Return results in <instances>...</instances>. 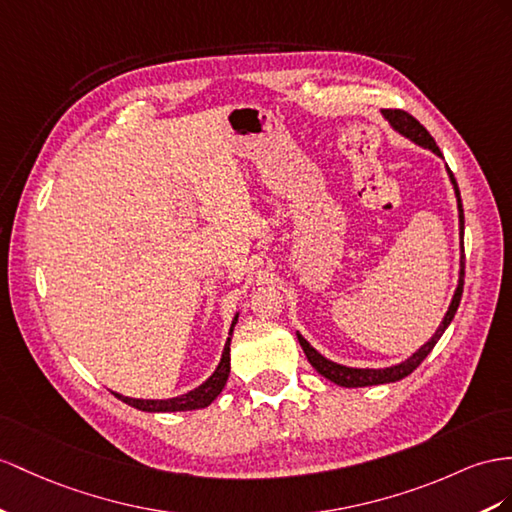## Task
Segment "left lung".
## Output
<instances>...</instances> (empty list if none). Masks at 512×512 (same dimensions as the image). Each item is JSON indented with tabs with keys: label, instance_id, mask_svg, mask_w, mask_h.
Returning a JSON list of instances; mask_svg holds the SVG:
<instances>
[{
	"label": "left lung",
	"instance_id": "8db88e82",
	"mask_svg": "<svg viewBox=\"0 0 512 512\" xmlns=\"http://www.w3.org/2000/svg\"><path fill=\"white\" fill-rule=\"evenodd\" d=\"M385 116V121L391 125L393 131H398L400 136H404L406 140L415 142L417 147L422 149H428L435 155L443 157L437 142L432 140V136L426 131L424 125H419V121H415L411 114H406L404 110H383L381 112ZM445 173H448L450 177V183L454 188V196H456V209H458V238H461V261H458V283H456V290L452 294V300L448 305V311H445L443 320L439 322L437 331L432 333V337L428 339L426 344L419 346L411 357H406L404 361L396 363V365H389V368H348V365H342V363H335L331 359H326L324 355H320V352L313 348L307 339L300 335L296 331V337L300 346H303L305 355L309 359V363L316 368L318 374H322L324 378H329L331 383L339 385V387H372V385H387V383H396V381H402L404 376H409L419 363H422L428 355L430 350L435 348V344L441 339V335L445 333V329H448L450 322L454 320V313L458 309V303H461V296H463V279H465V251H463V229H465V216H463V203H461V192H458V186H456V179L452 175V170L448 168V164H445Z\"/></svg>",
	"mask_w": 512,
	"mask_h": 512
}]
</instances>
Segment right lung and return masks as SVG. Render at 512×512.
I'll return each instance as SVG.
<instances>
[{"mask_svg":"<svg viewBox=\"0 0 512 512\" xmlns=\"http://www.w3.org/2000/svg\"><path fill=\"white\" fill-rule=\"evenodd\" d=\"M238 318H240V311L235 313L233 320H231L229 337H227V342H225V348H222V355H220V361L216 365V370L199 387H194L188 393H181V396L164 398V400L129 398V396H121V393H116V391H112V393L119 400H123L125 404L134 406V409L144 411V413H177V411L205 409V406H209L220 396V391L225 389V385H227V378H229V372H231V355H229V352H231V335H233L235 324H238Z\"/></svg>","mask_w":512,"mask_h":512,"instance_id":"add662e5","label":"right lung"}]
</instances>
